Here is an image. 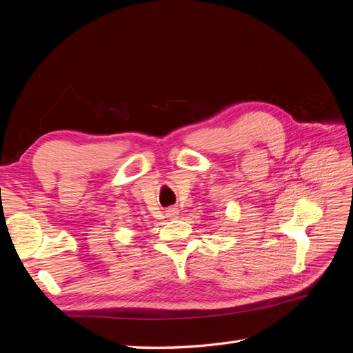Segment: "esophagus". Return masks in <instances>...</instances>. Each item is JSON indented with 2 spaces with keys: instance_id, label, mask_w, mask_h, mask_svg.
<instances>
[{
  "instance_id": "34e87169",
  "label": "esophagus",
  "mask_w": 353,
  "mask_h": 353,
  "mask_svg": "<svg viewBox=\"0 0 353 353\" xmlns=\"http://www.w3.org/2000/svg\"><path fill=\"white\" fill-rule=\"evenodd\" d=\"M176 216H178V210H176L175 208H170V209L168 210V218L174 219V218H176Z\"/></svg>"
}]
</instances>
